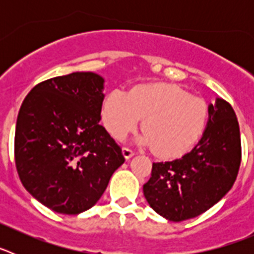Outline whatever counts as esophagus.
Masks as SVG:
<instances>
[{
    "mask_svg": "<svg viewBox=\"0 0 254 254\" xmlns=\"http://www.w3.org/2000/svg\"><path fill=\"white\" fill-rule=\"evenodd\" d=\"M122 154H123V156H125V159H131L132 156L134 155V152L132 151L131 149H128V147H123Z\"/></svg>",
    "mask_w": 254,
    "mask_h": 254,
    "instance_id": "34e87169",
    "label": "esophagus"
}]
</instances>
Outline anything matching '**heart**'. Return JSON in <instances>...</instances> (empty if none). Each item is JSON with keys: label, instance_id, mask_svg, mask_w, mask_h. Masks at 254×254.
I'll return each instance as SVG.
<instances>
[{"label": "heart", "instance_id": "obj_1", "mask_svg": "<svg viewBox=\"0 0 254 254\" xmlns=\"http://www.w3.org/2000/svg\"><path fill=\"white\" fill-rule=\"evenodd\" d=\"M142 118L143 131L134 142L152 146L161 158H178L192 149L207 120V105L190 96L177 85L155 84L137 86L126 94L113 90L102 107L105 128L120 140Z\"/></svg>", "mask_w": 254, "mask_h": 254}]
</instances>
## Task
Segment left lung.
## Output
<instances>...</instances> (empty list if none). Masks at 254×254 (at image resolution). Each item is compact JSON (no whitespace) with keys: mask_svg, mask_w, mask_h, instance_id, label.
<instances>
[{"mask_svg":"<svg viewBox=\"0 0 254 254\" xmlns=\"http://www.w3.org/2000/svg\"><path fill=\"white\" fill-rule=\"evenodd\" d=\"M241 132L232 105L208 104L202 137L181 159L152 164L143 196L164 219L179 223L216 205L232 190L241 167Z\"/></svg>","mask_w":254,"mask_h":254,"instance_id":"left-lung-1","label":"left lung"}]
</instances>
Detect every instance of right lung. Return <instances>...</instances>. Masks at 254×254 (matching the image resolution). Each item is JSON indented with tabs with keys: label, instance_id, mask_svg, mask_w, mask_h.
Instances as JSON below:
<instances>
[{
	"label": "right lung",
	"instance_id": "right-lung-1",
	"mask_svg": "<svg viewBox=\"0 0 254 254\" xmlns=\"http://www.w3.org/2000/svg\"><path fill=\"white\" fill-rule=\"evenodd\" d=\"M104 78L72 72L40 82L20 108L15 161L29 193L58 214L93 207L125 163L99 125Z\"/></svg>",
	"mask_w": 254,
	"mask_h": 254
}]
</instances>
